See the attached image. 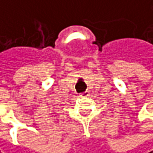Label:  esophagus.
Segmentation results:
<instances>
[{
    "label": "esophagus",
    "instance_id": "1",
    "mask_svg": "<svg viewBox=\"0 0 153 153\" xmlns=\"http://www.w3.org/2000/svg\"><path fill=\"white\" fill-rule=\"evenodd\" d=\"M89 94H90V93H89V91L88 90L85 91V92H83V93L79 94V95H80V96H82V97H87V96H88Z\"/></svg>",
    "mask_w": 153,
    "mask_h": 153
}]
</instances>
